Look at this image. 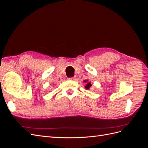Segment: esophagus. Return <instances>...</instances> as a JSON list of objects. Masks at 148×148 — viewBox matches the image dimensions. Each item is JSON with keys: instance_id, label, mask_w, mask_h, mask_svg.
Listing matches in <instances>:
<instances>
[{"instance_id": "esophagus-1", "label": "esophagus", "mask_w": 148, "mask_h": 148, "mask_svg": "<svg viewBox=\"0 0 148 148\" xmlns=\"http://www.w3.org/2000/svg\"><path fill=\"white\" fill-rule=\"evenodd\" d=\"M69 79H70V80H75V78H74V77L70 78H69Z\"/></svg>"}]
</instances>
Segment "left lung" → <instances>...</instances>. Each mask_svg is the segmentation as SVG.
Masks as SVG:
<instances>
[{
	"instance_id": "left-lung-1",
	"label": "left lung",
	"mask_w": 148,
	"mask_h": 148,
	"mask_svg": "<svg viewBox=\"0 0 148 148\" xmlns=\"http://www.w3.org/2000/svg\"><path fill=\"white\" fill-rule=\"evenodd\" d=\"M84 83H86V86H84V88H86V89H89V88H91V86H92V84H91V83H90V82H88V80H84Z\"/></svg>"
}]
</instances>
